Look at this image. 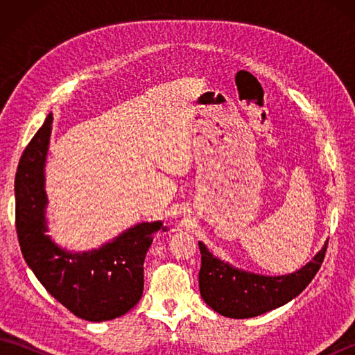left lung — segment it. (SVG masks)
Here are the masks:
<instances>
[{
  "mask_svg": "<svg viewBox=\"0 0 355 355\" xmlns=\"http://www.w3.org/2000/svg\"><path fill=\"white\" fill-rule=\"evenodd\" d=\"M200 293L218 314L232 319H250L288 304L302 293L325 258L328 239L314 258L293 273L266 276L241 270L218 258L201 243Z\"/></svg>",
  "mask_w": 355,
  "mask_h": 355,
  "instance_id": "1",
  "label": "left lung"
}]
</instances>
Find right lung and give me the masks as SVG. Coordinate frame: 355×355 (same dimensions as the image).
I'll list each match as a JSON object with an SVG mask.
<instances>
[{"mask_svg": "<svg viewBox=\"0 0 355 355\" xmlns=\"http://www.w3.org/2000/svg\"><path fill=\"white\" fill-rule=\"evenodd\" d=\"M53 114L21 155L15 177V220L22 256L44 288L58 302L88 322L120 318L143 294V262L163 221L139 223L108 243L84 252H70L51 239L45 192Z\"/></svg>", "mask_w": 355, "mask_h": 355, "instance_id": "1", "label": "right lung"}]
</instances>
